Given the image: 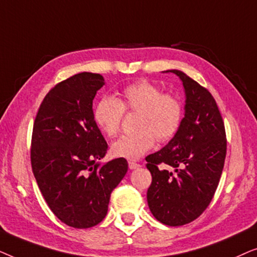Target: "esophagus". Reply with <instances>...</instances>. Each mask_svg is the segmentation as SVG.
I'll return each mask as SVG.
<instances>
[{
  "label": "esophagus",
  "instance_id": "1",
  "mask_svg": "<svg viewBox=\"0 0 257 257\" xmlns=\"http://www.w3.org/2000/svg\"><path fill=\"white\" fill-rule=\"evenodd\" d=\"M128 167L130 170H136V168L140 167V164L136 163V161H128Z\"/></svg>",
  "mask_w": 257,
  "mask_h": 257
}]
</instances>
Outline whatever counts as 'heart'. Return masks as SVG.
<instances>
[{"instance_id":"b5f03b06","label":"heart","mask_w":257,"mask_h":257,"mask_svg":"<svg viewBox=\"0 0 257 257\" xmlns=\"http://www.w3.org/2000/svg\"><path fill=\"white\" fill-rule=\"evenodd\" d=\"M125 112H138L136 130L122 136L111 146L114 157L137 160L152 149L156 140L167 143L173 139L184 120V103L177 94L163 92L156 84L139 80L122 89L120 98L104 97L93 108V120L108 138L120 131Z\"/></svg>"}]
</instances>
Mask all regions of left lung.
Listing matches in <instances>:
<instances>
[{
  "instance_id": "1",
  "label": "left lung",
  "mask_w": 257,
  "mask_h": 257,
  "mask_svg": "<svg viewBox=\"0 0 257 257\" xmlns=\"http://www.w3.org/2000/svg\"><path fill=\"white\" fill-rule=\"evenodd\" d=\"M186 92L185 117L177 136L146 157L152 175L147 202L161 223L184 226L209 206L222 174L226 130L216 101L206 87L179 70Z\"/></svg>"
}]
</instances>
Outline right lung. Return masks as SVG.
<instances>
[{
    "label": "right lung",
    "instance_id": "add662e5",
    "mask_svg": "<svg viewBox=\"0 0 257 257\" xmlns=\"http://www.w3.org/2000/svg\"><path fill=\"white\" fill-rule=\"evenodd\" d=\"M103 85V77L91 72L56 84L38 108L31 137V167L42 195L62 222L79 229L104 219L111 192L128 168L124 158L96 163L108 149L92 111Z\"/></svg>",
    "mask_w": 257,
    "mask_h": 257
}]
</instances>
